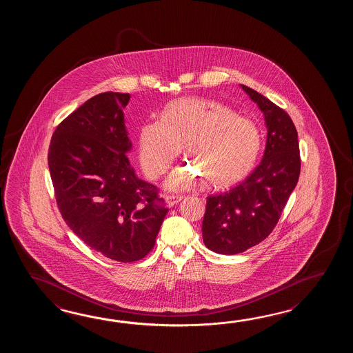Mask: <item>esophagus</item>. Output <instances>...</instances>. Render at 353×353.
<instances>
[{
  "label": "esophagus",
  "mask_w": 353,
  "mask_h": 353,
  "mask_svg": "<svg viewBox=\"0 0 353 353\" xmlns=\"http://www.w3.org/2000/svg\"><path fill=\"white\" fill-rule=\"evenodd\" d=\"M181 199H183L181 195L168 194L165 196V201L169 207H174V205H175L176 203L180 202Z\"/></svg>",
  "instance_id": "obj_1"
}]
</instances>
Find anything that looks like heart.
<instances>
[{"label": "heart", "instance_id": "obj_1", "mask_svg": "<svg viewBox=\"0 0 353 353\" xmlns=\"http://www.w3.org/2000/svg\"><path fill=\"white\" fill-rule=\"evenodd\" d=\"M261 145L255 121L214 99L180 98L166 105L160 120L140 128L139 159L145 175L158 179L184 146L185 157L210 185L228 187L250 173ZM198 180L192 166H181L169 176L168 187L187 189Z\"/></svg>", "mask_w": 353, "mask_h": 353}]
</instances>
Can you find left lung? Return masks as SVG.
Masks as SVG:
<instances>
[{
    "label": "left lung",
    "mask_w": 353,
    "mask_h": 353,
    "mask_svg": "<svg viewBox=\"0 0 353 353\" xmlns=\"http://www.w3.org/2000/svg\"><path fill=\"white\" fill-rule=\"evenodd\" d=\"M241 87L265 114L268 140L261 163L246 179L207 196L203 242L223 255L243 252L272 232L300 175L298 132L290 116L261 93Z\"/></svg>",
    "instance_id": "left-lung-1"
}]
</instances>
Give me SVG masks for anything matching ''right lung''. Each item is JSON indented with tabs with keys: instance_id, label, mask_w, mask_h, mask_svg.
<instances>
[{
	"instance_id": "obj_1",
	"label": "right lung",
	"mask_w": 353,
	"mask_h": 353,
	"mask_svg": "<svg viewBox=\"0 0 353 353\" xmlns=\"http://www.w3.org/2000/svg\"><path fill=\"white\" fill-rule=\"evenodd\" d=\"M128 99L117 92L90 98L57 126L48 152L61 217L88 248L120 263L150 252L169 210L159 188L130 165Z\"/></svg>"
}]
</instances>
